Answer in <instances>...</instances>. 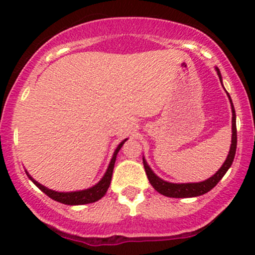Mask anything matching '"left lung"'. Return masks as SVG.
<instances>
[{"mask_svg":"<svg viewBox=\"0 0 255 255\" xmlns=\"http://www.w3.org/2000/svg\"><path fill=\"white\" fill-rule=\"evenodd\" d=\"M218 74V78H220L221 82H222V78H221V73L220 69L216 68ZM228 97L231 96L228 95ZM231 105H232V112H233V117H232V144H231V149H230V154H228L227 159L223 163V165L221 166L220 170L215 174L213 176H211L210 179L205 180L202 182H195V184H171V182H166L164 180L159 179L153 171L150 170V168L148 166V164L145 163V160L143 159V164H144V169H145V174L148 176L149 182L151 184V186L159 192V194L164 195V196L168 197H175V199H182V197H195V196H200V195H204L206 192L212 190L216 185L218 184L221 179H222L223 175L227 173L228 169L231 168L233 163V159H235L236 155V149H237V127H236V111L235 107H233L232 100H231Z\"/></svg>","mask_w":255,"mask_h":255,"instance_id":"8db88e82","label":"left lung"}]
</instances>
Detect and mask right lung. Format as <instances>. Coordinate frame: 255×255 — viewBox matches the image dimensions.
<instances>
[{
	"mask_svg": "<svg viewBox=\"0 0 255 255\" xmlns=\"http://www.w3.org/2000/svg\"><path fill=\"white\" fill-rule=\"evenodd\" d=\"M127 139L123 140L120 145L116 148L115 154H113L112 159H111V163H110L109 169H107L106 174L105 176L102 177L101 181L99 184H96L95 186L90 187L87 190H82V191H75V192H56L53 191V190H49L43 185H40L39 182L35 181L32 176L27 175L44 192L45 195H48L50 199L55 200V201L61 202V204H65V205H85V204H92V202L97 201V200L101 199L105 194H106L107 189L110 187V184H111V179H112V173H113V166H115V161H116V156H117V153L120 151V149L122 148V145L125 144V142Z\"/></svg>",
	"mask_w": 255,
	"mask_h": 255,
	"instance_id": "1",
	"label": "right lung"
}]
</instances>
